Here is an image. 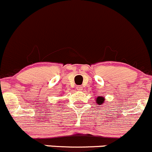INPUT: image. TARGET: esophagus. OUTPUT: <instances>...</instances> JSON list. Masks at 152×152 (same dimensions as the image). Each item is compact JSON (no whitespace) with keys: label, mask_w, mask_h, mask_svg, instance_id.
Returning a JSON list of instances; mask_svg holds the SVG:
<instances>
[{"label":"esophagus","mask_w":152,"mask_h":152,"mask_svg":"<svg viewBox=\"0 0 152 152\" xmlns=\"http://www.w3.org/2000/svg\"><path fill=\"white\" fill-rule=\"evenodd\" d=\"M76 88H77V91H82L83 87L81 86H77L76 87Z\"/></svg>","instance_id":"obj_1"}]
</instances>
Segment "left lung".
Masks as SVG:
<instances>
[{
	"label": "left lung",
	"mask_w": 152,
	"mask_h": 152,
	"mask_svg": "<svg viewBox=\"0 0 152 152\" xmlns=\"http://www.w3.org/2000/svg\"><path fill=\"white\" fill-rule=\"evenodd\" d=\"M104 97H97V99H96V102H97V103L98 105L103 104V103H104Z\"/></svg>",
	"instance_id": "8db88e82"
}]
</instances>
